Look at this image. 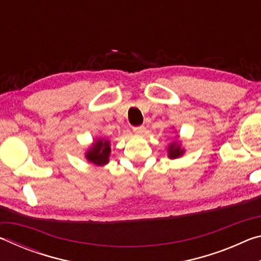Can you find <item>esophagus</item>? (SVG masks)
Returning a JSON list of instances; mask_svg holds the SVG:
<instances>
[{
	"label": "esophagus",
	"instance_id": "34e87169",
	"mask_svg": "<svg viewBox=\"0 0 261 261\" xmlns=\"http://www.w3.org/2000/svg\"><path fill=\"white\" fill-rule=\"evenodd\" d=\"M134 132H135L136 135L143 136V135H145V132H146V129H145V126H144V125L136 126V127H134Z\"/></svg>",
	"mask_w": 261,
	"mask_h": 261
}]
</instances>
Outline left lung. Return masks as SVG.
<instances>
[{
	"label": "left lung",
	"instance_id": "left-lung-1",
	"mask_svg": "<svg viewBox=\"0 0 261 261\" xmlns=\"http://www.w3.org/2000/svg\"><path fill=\"white\" fill-rule=\"evenodd\" d=\"M184 152L185 149L180 146L179 141H174V143H171L169 145V147H168V156L170 159H177L179 156H182Z\"/></svg>",
	"mask_w": 261,
	"mask_h": 261
}]
</instances>
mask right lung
Segmentation results:
<instances>
[{"label":"right lung","instance_id":"right-lung-1","mask_svg":"<svg viewBox=\"0 0 261 261\" xmlns=\"http://www.w3.org/2000/svg\"><path fill=\"white\" fill-rule=\"evenodd\" d=\"M110 141L108 139H96L90 149L85 153V158L95 166H105L109 162Z\"/></svg>","mask_w":261,"mask_h":261}]
</instances>
